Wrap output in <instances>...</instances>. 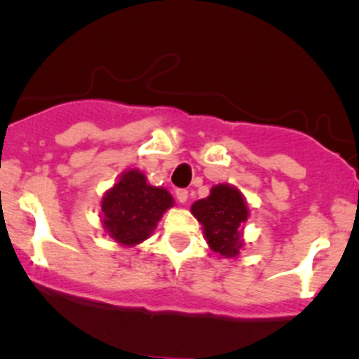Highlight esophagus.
I'll return each mask as SVG.
<instances>
[{"mask_svg":"<svg viewBox=\"0 0 359 359\" xmlns=\"http://www.w3.org/2000/svg\"><path fill=\"white\" fill-rule=\"evenodd\" d=\"M176 198H178L180 204H187V201H188V191L184 190V188H180V190H176Z\"/></svg>","mask_w":359,"mask_h":359,"instance_id":"34e87169","label":"esophagus"}]
</instances>
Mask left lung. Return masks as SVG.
<instances>
[{"instance_id":"8db88e82","label":"left lung","mask_w":359,"mask_h":359,"mask_svg":"<svg viewBox=\"0 0 359 359\" xmlns=\"http://www.w3.org/2000/svg\"><path fill=\"white\" fill-rule=\"evenodd\" d=\"M191 214L204 230L210 250L223 257H236L243 247V223L249 219V205L238 188L228 183L214 184L209 197L191 205Z\"/></svg>"}]
</instances>
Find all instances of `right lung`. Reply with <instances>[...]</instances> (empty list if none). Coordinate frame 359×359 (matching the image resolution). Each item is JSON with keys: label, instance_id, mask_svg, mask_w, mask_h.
Instances as JSON below:
<instances>
[{"label": "right lung", "instance_id": "right-lung-1", "mask_svg": "<svg viewBox=\"0 0 359 359\" xmlns=\"http://www.w3.org/2000/svg\"><path fill=\"white\" fill-rule=\"evenodd\" d=\"M175 198L165 188L152 187L140 169H128L102 197V223L119 245L145 242Z\"/></svg>", "mask_w": 359, "mask_h": 359}]
</instances>
